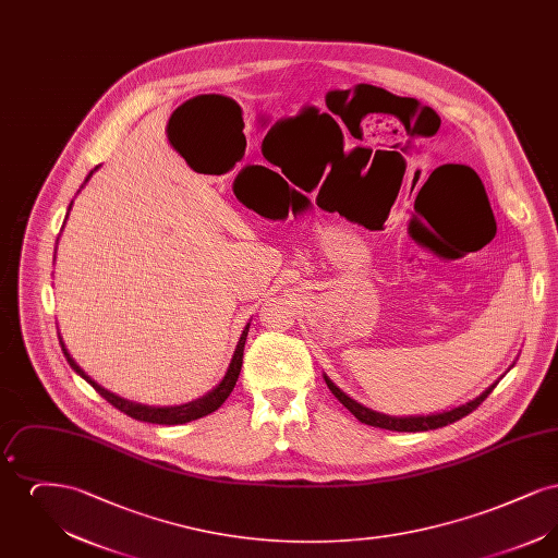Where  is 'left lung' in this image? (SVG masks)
I'll use <instances>...</instances> for the list:
<instances>
[{"label":"left lung","mask_w":558,"mask_h":558,"mask_svg":"<svg viewBox=\"0 0 558 558\" xmlns=\"http://www.w3.org/2000/svg\"><path fill=\"white\" fill-rule=\"evenodd\" d=\"M326 385L328 389L332 391V396L339 399L347 410L364 425L376 426V428H387V430H399V433H418V430H430V428H441V426L451 425L464 416H469L473 410H477L478 405L485 401V398L494 391L496 385H492L487 391H483L477 399L460 405V408H453L450 412H444V414H433V416H410V418H396V416H387V414H378L374 410L364 408L362 403L353 401L351 398H347L345 393L330 380L326 378Z\"/></svg>","instance_id":"8db88e82"}]
</instances>
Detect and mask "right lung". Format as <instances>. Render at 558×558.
<instances>
[{"instance_id":"right-lung-1","label":"right lung","mask_w":558,"mask_h":558,"mask_svg":"<svg viewBox=\"0 0 558 558\" xmlns=\"http://www.w3.org/2000/svg\"><path fill=\"white\" fill-rule=\"evenodd\" d=\"M89 175H92V173H89ZM89 175H87V178H89ZM71 205H73V203H71ZM246 335H248V324H246V328H244L242 335H240L239 345H236V351H234V357H232L230 368L226 372L223 380L213 389L211 393L205 396L203 399L190 401V403H184V405H173V408H150V405H142V403L128 401V399L117 398L114 393L102 389L98 383H94L85 372L81 371L80 366L75 364V360L69 355V351L64 349L62 341H60V345H62L64 357H66V362L71 364V368L77 372L80 376H83L102 398L107 399L110 405H114V408L121 410L123 414L132 416L135 421H142V423H153V425H184V423H190V421H196V418H203V416H207V414H213V412L228 399V396L232 393V389H234V385H236V380H239L240 368H242V353H244ZM58 339H60V337H58Z\"/></svg>"}]
</instances>
